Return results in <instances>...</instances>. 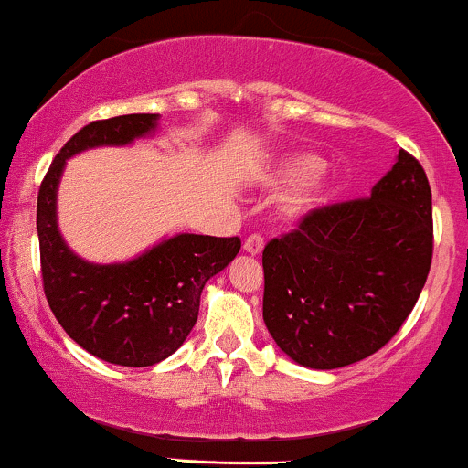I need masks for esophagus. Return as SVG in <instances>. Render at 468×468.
Listing matches in <instances>:
<instances>
[{
	"label": "esophagus",
	"instance_id": "34e87169",
	"mask_svg": "<svg viewBox=\"0 0 468 468\" xmlns=\"http://www.w3.org/2000/svg\"><path fill=\"white\" fill-rule=\"evenodd\" d=\"M262 248H265V240H262V236H259V234H251L248 240H245V245H243V250L248 251V254H251V256H259L261 251H262Z\"/></svg>",
	"mask_w": 468,
	"mask_h": 468
}]
</instances>
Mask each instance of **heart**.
I'll return each instance as SVG.
<instances>
[{
  "mask_svg": "<svg viewBox=\"0 0 468 468\" xmlns=\"http://www.w3.org/2000/svg\"><path fill=\"white\" fill-rule=\"evenodd\" d=\"M323 159L309 152L290 154L271 172L270 183L276 187H293L281 201V214L285 218H303L304 214L327 206L338 192V181L334 176L318 175L323 170Z\"/></svg>",
  "mask_w": 468,
  "mask_h": 468,
  "instance_id": "b5f03b06",
  "label": "heart"
}]
</instances>
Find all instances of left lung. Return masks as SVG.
<instances>
[{
	"label": "left lung",
	"mask_w": 468,
	"mask_h": 468,
	"mask_svg": "<svg viewBox=\"0 0 468 468\" xmlns=\"http://www.w3.org/2000/svg\"><path fill=\"white\" fill-rule=\"evenodd\" d=\"M431 256V187L400 150L369 198L314 209L298 229L265 245L267 332L309 369L354 365L398 334Z\"/></svg>",
	"instance_id": "obj_1"
}]
</instances>
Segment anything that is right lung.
I'll list each match as a JSON object with an SVG mask.
<instances>
[{"label": "right lung", "instance_id": "add662e5", "mask_svg": "<svg viewBox=\"0 0 468 468\" xmlns=\"http://www.w3.org/2000/svg\"><path fill=\"white\" fill-rule=\"evenodd\" d=\"M159 114L92 121L59 150L37 197L41 276L48 304L72 340L121 367H152L186 343L206 282L236 259L240 239L176 234L125 262H90L66 245L57 225V190L66 161L103 145L152 136Z\"/></svg>", "mask_w": 468, "mask_h": 468}]
</instances>
